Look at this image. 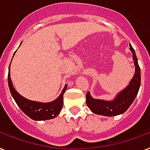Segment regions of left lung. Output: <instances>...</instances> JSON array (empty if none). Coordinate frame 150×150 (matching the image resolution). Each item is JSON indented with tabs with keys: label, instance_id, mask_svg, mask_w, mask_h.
<instances>
[{
	"label": "left lung",
	"instance_id": "8db88e82",
	"mask_svg": "<svg viewBox=\"0 0 150 150\" xmlns=\"http://www.w3.org/2000/svg\"><path fill=\"white\" fill-rule=\"evenodd\" d=\"M130 51L132 52V59L134 60V65L135 67V72L132 79L126 88L117 94L112 100H103L91 97L89 91L86 95V103L91 111L94 113L105 117H113L120 115L125 112L134 102L139 92V88L141 85V73L140 67L138 63L135 52L132 47V45H129Z\"/></svg>",
	"mask_w": 150,
	"mask_h": 150
}]
</instances>
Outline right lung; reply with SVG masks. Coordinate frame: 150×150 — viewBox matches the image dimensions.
<instances>
[{
  "instance_id": "add662e5",
  "label": "right lung",
  "mask_w": 150,
  "mask_h": 150,
  "mask_svg": "<svg viewBox=\"0 0 150 150\" xmlns=\"http://www.w3.org/2000/svg\"><path fill=\"white\" fill-rule=\"evenodd\" d=\"M10 66H11V63L9 65L8 75V87L12 98L16 101V104L20 108L21 110L25 115H27L30 118L34 120H51L56 117L59 114L63 105V95L67 88V84L65 85L64 88L62 89L59 97L52 102L40 103V102L30 100L21 96L20 94H18L13 87L11 76H10Z\"/></svg>"
}]
</instances>
